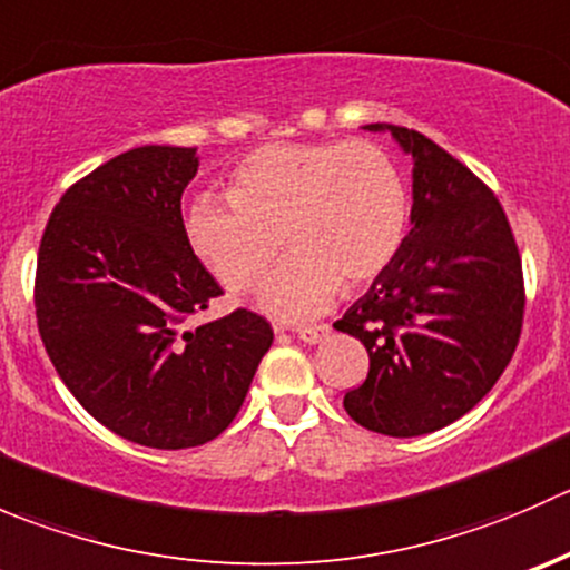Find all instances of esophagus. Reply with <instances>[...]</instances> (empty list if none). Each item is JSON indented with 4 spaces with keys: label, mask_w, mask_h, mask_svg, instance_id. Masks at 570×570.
Returning a JSON list of instances; mask_svg holds the SVG:
<instances>
[{
    "label": "esophagus",
    "mask_w": 570,
    "mask_h": 570,
    "mask_svg": "<svg viewBox=\"0 0 570 570\" xmlns=\"http://www.w3.org/2000/svg\"><path fill=\"white\" fill-rule=\"evenodd\" d=\"M327 333H331V325H325V322H322V325H303V327H297V338H301V342H306V344L322 342V338H325Z\"/></svg>",
    "instance_id": "esophagus-1"
}]
</instances>
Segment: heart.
<instances>
[{"label": "heart", "instance_id": "b5f03b06", "mask_svg": "<svg viewBox=\"0 0 570 570\" xmlns=\"http://www.w3.org/2000/svg\"><path fill=\"white\" fill-rule=\"evenodd\" d=\"M226 200L198 198L187 243L228 292H248L281 250L292 253L262 289L284 317L314 314L342 286L361 289L400 253L407 187L386 148L370 140L275 142L239 159Z\"/></svg>", "mask_w": 570, "mask_h": 570}]
</instances>
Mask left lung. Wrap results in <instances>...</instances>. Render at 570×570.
Listing matches in <instances>:
<instances>
[{
  "instance_id": "obj_1",
  "label": "left lung",
  "mask_w": 570,
  "mask_h": 570,
  "mask_svg": "<svg viewBox=\"0 0 570 570\" xmlns=\"http://www.w3.org/2000/svg\"><path fill=\"white\" fill-rule=\"evenodd\" d=\"M366 129H389L411 154L413 228L372 289L333 322L370 353L344 411L361 428L411 439L461 419L499 381L524 325V269L480 176L422 131Z\"/></svg>"
}]
</instances>
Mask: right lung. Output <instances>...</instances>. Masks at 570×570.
<instances>
[{"instance_id": "right-lung-1", "label": "right lung", "mask_w": 570, "mask_h": 570, "mask_svg": "<svg viewBox=\"0 0 570 570\" xmlns=\"http://www.w3.org/2000/svg\"><path fill=\"white\" fill-rule=\"evenodd\" d=\"M195 148L142 146L73 181L51 209L36 317L57 375L120 439L187 450L234 422L273 344L262 314L187 322L223 295L187 243Z\"/></svg>"}]
</instances>
